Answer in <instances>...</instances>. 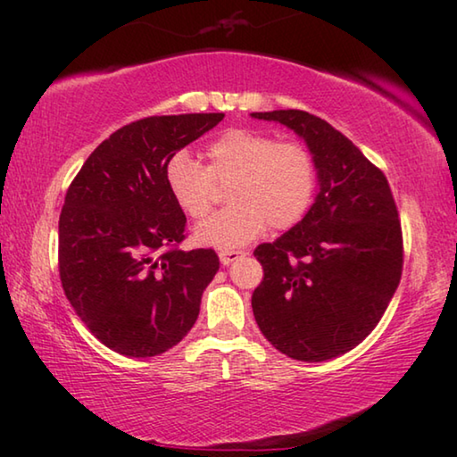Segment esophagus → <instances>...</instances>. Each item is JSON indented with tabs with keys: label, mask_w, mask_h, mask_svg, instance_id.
Here are the masks:
<instances>
[{
	"label": "esophagus",
	"mask_w": 457,
	"mask_h": 457,
	"mask_svg": "<svg viewBox=\"0 0 457 457\" xmlns=\"http://www.w3.org/2000/svg\"><path fill=\"white\" fill-rule=\"evenodd\" d=\"M244 256H245V252H242V250H223V252H220V262L223 266H229V264H234L236 260L244 258Z\"/></svg>",
	"instance_id": "esophagus-1"
}]
</instances>
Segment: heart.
Wrapping results in <instances>:
<instances>
[{
    "label": "heart",
    "instance_id": "heart-1",
    "mask_svg": "<svg viewBox=\"0 0 457 457\" xmlns=\"http://www.w3.org/2000/svg\"><path fill=\"white\" fill-rule=\"evenodd\" d=\"M204 167L185 151L165 167L167 189L191 220L212 212L215 185H229V210L199 223L193 237L199 245L231 250L266 231L288 229L311 210L316 193V163L300 143H276L250 129H229L207 145Z\"/></svg>",
    "mask_w": 457,
    "mask_h": 457
}]
</instances>
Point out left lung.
I'll return each mask as SVG.
<instances>
[{
  "instance_id": "left-lung-1",
  "label": "left lung",
  "mask_w": 457,
  "mask_h": 457,
  "mask_svg": "<svg viewBox=\"0 0 457 457\" xmlns=\"http://www.w3.org/2000/svg\"><path fill=\"white\" fill-rule=\"evenodd\" d=\"M252 117L303 138L319 181L304 218L253 252L264 268L253 319L286 357L335 359L365 340L399 286L403 239L395 201L386 177L327 120L304 111Z\"/></svg>"
}]
</instances>
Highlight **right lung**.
<instances>
[{
  "instance_id": "add662e5",
  "label": "right lung",
  "mask_w": 457,
  "mask_h": 457,
  "mask_svg": "<svg viewBox=\"0 0 457 457\" xmlns=\"http://www.w3.org/2000/svg\"><path fill=\"white\" fill-rule=\"evenodd\" d=\"M220 120L223 112L130 122L90 153L68 187L58 223L62 288L114 353L157 357L197 320L220 258L177 247L187 220L167 189L165 167Z\"/></svg>"
}]
</instances>
